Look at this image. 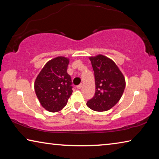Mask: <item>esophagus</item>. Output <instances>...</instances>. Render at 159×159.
<instances>
[{
  "label": "esophagus",
  "instance_id": "34e87169",
  "mask_svg": "<svg viewBox=\"0 0 159 159\" xmlns=\"http://www.w3.org/2000/svg\"><path fill=\"white\" fill-rule=\"evenodd\" d=\"M82 86H83V84L82 83H80V84H79V85H77V88L78 89H80V88H82Z\"/></svg>",
  "mask_w": 159,
  "mask_h": 159
}]
</instances>
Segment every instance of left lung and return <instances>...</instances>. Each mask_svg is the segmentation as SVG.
<instances>
[{
    "instance_id": "left-lung-1",
    "label": "left lung",
    "mask_w": 159,
    "mask_h": 159,
    "mask_svg": "<svg viewBox=\"0 0 159 159\" xmlns=\"http://www.w3.org/2000/svg\"><path fill=\"white\" fill-rule=\"evenodd\" d=\"M95 73V93L87 106L96 111H105L112 108L124 91L125 81L121 71L114 61L99 55L90 57Z\"/></svg>"
}]
</instances>
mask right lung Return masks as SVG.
<instances>
[{
    "label": "right lung",
    "mask_w": 159,
    "mask_h": 159,
    "mask_svg": "<svg viewBox=\"0 0 159 159\" xmlns=\"http://www.w3.org/2000/svg\"><path fill=\"white\" fill-rule=\"evenodd\" d=\"M69 59L57 57L46 63L34 83L41 105L48 111L57 112L66 106L71 95L72 81L67 74Z\"/></svg>",
    "instance_id": "1"
}]
</instances>
